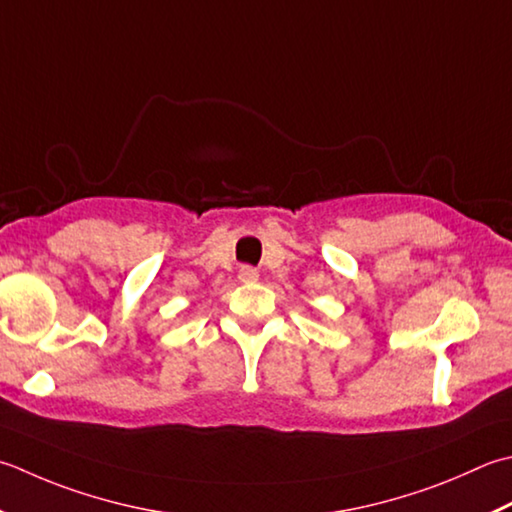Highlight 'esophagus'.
<instances>
[{
	"mask_svg": "<svg viewBox=\"0 0 512 512\" xmlns=\"http://www.w3.org/2000/svg\"><path fill=\"white\" fill-rule=\"evenodd\" d=\"M239 279H242L244 284H255L259 279V270L253 266H242L239 268Z\"/></svg>",
	"mask_w": 512,
	"mask_h": 512,
	"instance_id": "esophagus-1",
	"label": "esophagus"
}]
</instances>
